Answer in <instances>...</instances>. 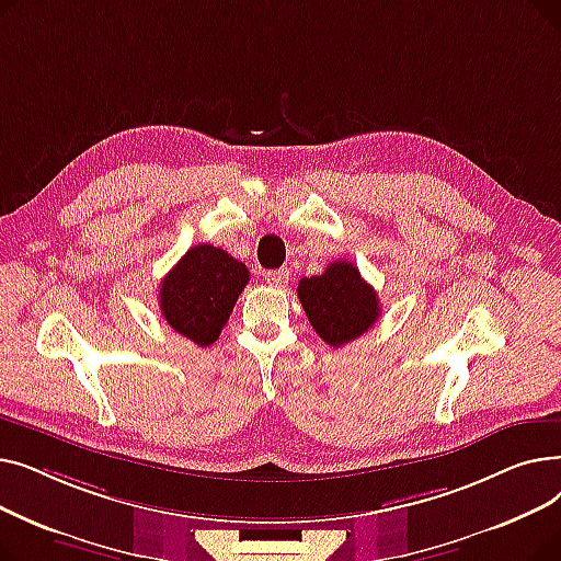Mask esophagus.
Wrapping results in <instances>:
<instances>
[{"label": "esophagus", "mask_w": 561, "mask_h": 561, "mask_svg": "<svg viewBox=\"0 0 561 561\" xmlns=\"http://www.w3.org/2000/svg\"><path fill=\"white\" fill-rule=\"evenodd\" d=\"M263 277H265V282H268L271 286H277V288H282V286H286V284H288V271H286V268L268 271V273H265Z\"/></svg>", "instance_id": "34e87169"}]
</instances>
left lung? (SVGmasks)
<instances>
[{"mask_svg":"<svg viewBox=\"0 0 561 561\" xmlns=\"http://www.w3.org/2000/svg\"><path fill=\"white\" fill-rule=\"evenodd\" d=\"M298 298L316 334L332 347L366 334L381 313L375 288L350 261H332L322 275L302 277Z\"/></svg>","mask_w":561,"mask_h":561,"instance_id":"8db88e82","label":"left lung"}]
</instances>
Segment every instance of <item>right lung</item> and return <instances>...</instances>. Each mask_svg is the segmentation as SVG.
I'll return each instance as SVG.
<instances>
[{"label": "right lung", "instance_id": "1", "mask_svg": "<svg viewBox=\"0 0 561 561\" xmlns=\"http://www.w3.org/2000/svg\"><path fill=\"white\" fill-rule=\"evenodd\" d=\"M248 282L245 263L209 243L195 245L163 277L161 313L176 334L206 347L220 336Z\"/></svg>", "mask_w": 561, "mask_h": 561}]
</instances>
